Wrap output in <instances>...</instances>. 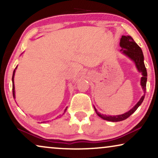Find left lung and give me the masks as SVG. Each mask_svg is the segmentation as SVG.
Masks as SVG:
<instances>
[{"instance_id": "1", "label": "left lung", "mask_w": 158, "mask_h": 158, "mask_svg": "<svg viewBox=\"0 0 158 158\" xmlns=\"http://www.w3.org/2000/svg\"><path fill=\"white\" fill-rule=\"evenodd\" d=\"M120 47H122V52L126 55L127 56L132 60L136 64L138 71L139 73H142V77H141V85L142 87V89L144 92L146 91V83H147V79H148V73H147V70L144 63V55L142 53V51L140 47L138 46L137 43H136L132 38L130 36H122L120 40ZM144 96L143 95L140 100L138 101V103L134 106L131 110L127 111V113L124 114H121V115H116V116H106L103 115V114H101L97 111V110L95 109L96 114L102 118L103 119L110 121V122H120V121H123L126 119L128 117H129L136 110L137 108L142 104V101H143L144 98Z\"/></svg>"}]
</instances>
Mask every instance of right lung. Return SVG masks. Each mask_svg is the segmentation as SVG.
I'll return each instance as SVG.
<instances>
[{
    "instance_id": "obj_1",
    "label": "right lung",
    "mask_w": 158,
    "mask_h": 158,
    "mask_svg": "<svg viewBox=\"0 0 158 158\" xmlns=\"http://www.w3.org/2000/svg\"><path fill=\"white\" fill-rule=\"evenodd\" d=\"M17 68V67H16ZM16 68H15V70H14V73H13V76H12V83H13V96H14V98H15V88H14V75H15V70H16ZM67 110V108L64 110V111H65Z\"/></svg>"
}]
</instances>
